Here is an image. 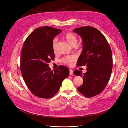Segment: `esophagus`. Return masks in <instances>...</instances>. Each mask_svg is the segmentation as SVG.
<instances>
[{
  "instance_id": "obj_1",
  "label": "esophagus",
  "mask_w": 128,
  "mask_h": 128,
  "mask_svg": "<svg viewBox=\"0 0 128 128\" xmlns=\"http://www.w3.org/2000/svg\"><path fill=\"white\" fill-rule=\"evenodd\" d=\"M74 74V71H72V70L70 69V70H69V74H70V75H72V74Z\"/></svg>"
}]
</instances>
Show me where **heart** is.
Here are the masks:
<instances>
[{
	"instance_id": "heart-1",
	"label": "heart",
	"mask_w": 128,
	"mask_h": 128,
	"mask_svg": "<svg viewBox=\"0 0 128 128\" xmlns=\"http://www.w3.org/2000/svg\"><path fill=\"white\" fill-rule=\"evenodd\" d=\"M65 40L68 42V43L72 46L74 47L76 46L78 43V38L77 36L71 32H68L66 33L64 36ZM57 44V40L54 39L52 41V49L54 51L56 49ZM76 58L75 56H67L61 59V61L68 65H71L72 63L76 60Z\"/></svg>"
}]
</instances>
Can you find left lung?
<instances>
[{
  "instance_id": "left-lung-1",
  "label": "left lung",
  "mask_w": 128,
  "mask_h": 128,
  "mask_svg": "<svg viewBox=\"0 0 128 128\" xmlns=\"http://www.w3.org/2000/svg\"><path fill=\"white\" fill-rule=\"evenodd\" d=\"M82 40V50L78 66H86V72L76 70L74 74L82 78L84 82L78 88L86 97L100 94L110 79L112 68V52L104 35L98 29L84 26L73 30Z\"/></svg>"
}]
</instances>
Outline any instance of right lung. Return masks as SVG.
Segmentation results:
<instances>
[{
  "label": "right lung",
  "mask_w": 128,
  "mask_h": 128,
  "mask_svg": "<svg viewBox=\"0 0 128 128\" xmlns=\"http://www.w3.org/2000/svg\"><path fill=\"white\" fill-rule=\"evenodd\" d=\"M61 30L44 26L34 30L26 39L22 50L20 69L27 86L35 96L48 99L55 95L69 70L60 66L52 71L48 67L54 54L52 40Z\"/></svg>",
  "instance_id": "obj_1"
}]
</instances>
